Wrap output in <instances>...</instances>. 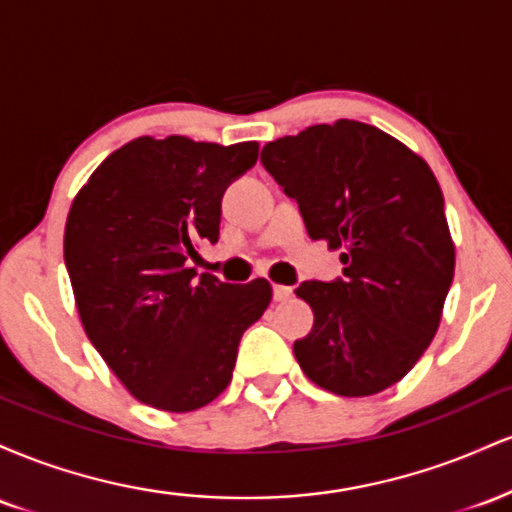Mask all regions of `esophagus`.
Segmentation results:
<instances>
[{"label":"esophagus","instance_id":"esophagus-1","mask_svg":"<svg viewBox=\"0 0 512 512\" xmlns=\"http://www.w3.org/2000/svg\"><path fill=\"white\" fill-rule=\"evenodd\" d=\"M274 301L276 303H284V301H289V298L293 296V289L291 286H274Z\"/></svg>","mask_w":512,"mask_h":512}]
</instances>
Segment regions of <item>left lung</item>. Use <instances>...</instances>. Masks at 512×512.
Segmentation results:
<instances>
[{"label":"left lung","instance_id":"1","mask_svg":"<svg viewBox=\"0 0 512 512\" xmlns=\"http://www.w3.org/2000/svg\"><path fill=\"white\" fill-rule=\"evenodd\" d=\"M262 166L301 209L305 231L342 250L344 276L303 281L313 308L298 366L322 390L368 397L395 385L436 337L455 274L445 202L428 163L356 120L269 142Z\"/></svg>","mask_w":512,"mask_h":512}]
</instances>
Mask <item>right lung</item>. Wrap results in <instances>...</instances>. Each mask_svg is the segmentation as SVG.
<instances>
[{
    "instance_id": "right-lung-1",
    "label": "right lung",
    "mask_w": 512,
    "mask_h": 512,
    "mask_svg": "<svg viewBox=\"0 0 512 512\" xmlns=\"http://www.w3.org/2000/svg\"><path fill=\"white\" fill-rule=\"evenodd\" d=\"M257 142L139 137L76 195L64 264L86 337L149 407L195 411L231 383L243 332L272 301L264 279L226 284L187 267L216 243L221 197L255 166Z\"/></svg>"
}]
</instances>
